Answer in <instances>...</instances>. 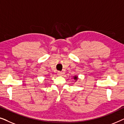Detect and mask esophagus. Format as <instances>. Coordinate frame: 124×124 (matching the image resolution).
<instances>
[{
    "label": "esophagus",
    "mask_w": 124,
    "mask_h": 124,
    "mask_svg": "<svg viewBox=\"0 0 124 124\" xmlns=\"http://www.w3.org/2000/svg\"><path fill=\"white\" fill-rule=\"evenodd\" d=\"M62 74H63V73H62V72H60V71H59V72H57V75H58V76H62Z\"/></svg>",
    "instance_id": "34e87169"
}]
</instances>
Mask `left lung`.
<instances>
[{"label": "left lung", "mask_w": 124, "mask_h": 124, "mask_svg": "<svg viewBox=\"0 0 124 124\" xmlns=\"http://www.w3.org/2000/svg\"><path fill=\"white\" fill-rule=\"evenodd\" d=\"M74 79H77V77H74Z\"/></svg>", "instance_id": "8db88e82"}]
</instances>
